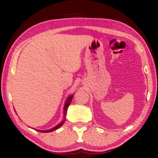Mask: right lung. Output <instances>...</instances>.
<instances>
[{
	"label": "right lung",
	"mask_w": 158,
	"mask_h": 158,
	"mask_svg": "<svg viewBox=\"0 0 158 158\" xmlns=\"http://www.w3.org/2000/svg\"><path fill=\"white\" fill-rule=\"evenodd\" d=\"M73 95H71V96H68V98H67V100H66L65 102V104H64V109H63V114H64V120L62 121V122L59 123L58 125H56V127H53L52 129H51V130H38L39 132H52V131H54L56 130H57L58 128H60V127L62 126V124H63L64 122V119H65V116H66V114H67V110H68V107H69L70 104H71V101H72V98H73Z\"/></svg>",
	"instance_id": "add662e5"
}]
</instances>
